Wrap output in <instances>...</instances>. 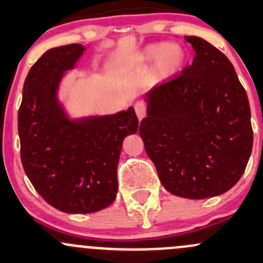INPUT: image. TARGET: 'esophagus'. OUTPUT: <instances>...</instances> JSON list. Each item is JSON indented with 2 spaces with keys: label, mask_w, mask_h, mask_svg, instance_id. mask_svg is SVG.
Instances as JSON below:
<instances>
[{
  "label": "esophagus",
  "mask_w": 263,
  "mask_h": 263,
  "mask_svg": "<svg viewBox=\"0 0 263 263\" xmlns=\"http://www.w3.org/2000/svg\"><path fill=\"white\" fill-rule=\"evenodd\" d=\"M135 110H136V115L139 117L140 121H141L142 118H145V116H146V105H145L144 103L137 102L136 104H135Z\"/></svg>",
  "instance_id": "obj_1"
}]
</instances>
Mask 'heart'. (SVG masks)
I'll return each instance as SVG.
<instances>
[{
    "instance_id": "heart-1",
    "label": "heart",
    "mask_w": 263,
    "mask_h": 263,
    "mask_svg": "<svg viewBox=\"0 0 263 263\" xmlns=\"http://www.w3.org/2000/svg\"><path fill=\"white\" fill-rule=\"evenodd\" d=\"M153 60H155V75L158 78H169L184 65L185 53L178 43H154L145 47L136 57V62L141 65Z\"/></svg>"
}]
</instances>
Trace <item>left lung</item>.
Masks as SVG:
<instances>
[{
	"mask_svg": "<svg viewBox=\"0 0 263 263\" xmlns=\"http://www.w3.org/2000/svg\"><path fill=\"white\" fill-rule=\"evenodd\" d=\"M184 39L196 53L192 65L145 95L139 132L164 188L202 200L229 191L245 173L251 108L227 55L200 36Z\"/></svg>",
	"mask_w": 263,
	"mask_h": 263,
	"instance_id": "1",
	"label": "left lung"
}]
</instances>
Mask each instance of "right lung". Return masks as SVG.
I'll list each match as a JSON object with an SVG mask.
<instances>
[{
	"mask_svg": "<svg viewBox=\"0 0 263 263\" xmlns=\"http://www.w3.org/2000/svg\"><path fill=\"white\" fill-rule=\"evenodd\" d=\"M85 47L47 50L24 82L17 116L24 171L36 192L57 210L97 213L116 200L122 142L136 134L132 107L116 115L71 118L58 99L61 81Z\"/></svg>",
	"mask_w": 263,
	"mask_h": 263,
	"instance_id": "obj_1",
	"label": "right lung"
}]
</instances>
